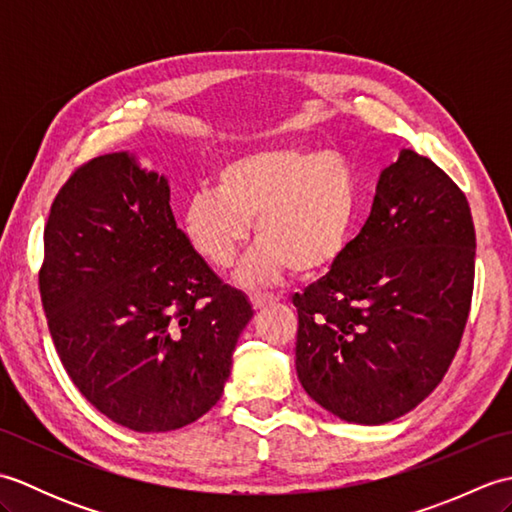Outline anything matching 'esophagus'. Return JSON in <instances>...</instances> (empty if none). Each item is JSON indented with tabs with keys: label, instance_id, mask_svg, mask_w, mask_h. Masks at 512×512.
I'll use <instances>...</instances> for the list:
<instances>
[{
	"label": "esophagus",
	"instance_id": "34e87169",
	"mask_svg": "<svg viewBox=\"0 0 512 512\" xmlns=\"http://www.w3.org/2000/svg\"><path fill=\"white\" fill-rule=\"evenodd\" d=\"M275 299L273 297H266V295H250V303H253L255 310H262L266 306H270Z\"/></svg>",
	"mask_w": 512,
	"mask_h": 512
}]
</instances>
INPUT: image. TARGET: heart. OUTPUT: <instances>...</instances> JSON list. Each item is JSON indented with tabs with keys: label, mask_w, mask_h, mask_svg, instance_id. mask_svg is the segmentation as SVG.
I'll use <instances>...</instances> for the list:
<instances>
[{
	"label": "heart",
	"mask_w": 512,
	"mask_h": 512,
	"mask_svg": "<svg viewBox=\"0 0 512 512\" xmlns=\"http://www.w3.org/2000/svg\"><path fill=\"white\" fill-rule=\"evenodd\" d=\"M358 184L350 162L334 151L275 147L250 151L184 202L182 231L213 268H228L255 222L257 246L237 270L244 286H273L290 270L314 277L339 259L352 239Z\"/></svg>",
	"instance_id": "heart-1"
}]
</instances>
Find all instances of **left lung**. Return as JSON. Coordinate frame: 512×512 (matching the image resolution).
Segmentation results:
<instances>
[{"label": "left lung", "instance_id": "8db88e82", "mask_svg": "<svg viewBox=\"0 0 512 512\" xmlns=\"http://www.w3.org/2000/svg\"><path fill=\"white\" fill-rule=\"evenodd\" d=\"M475 279L466 195L436 162L402 149L365 226L330 273L292 297L303 389L347 422L418 407L458 352Z\"/></svg>", "mask_w": 512, "mask_h": 512}]
</instances>
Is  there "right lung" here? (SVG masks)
Instances as JSON below:
<instances>
[{
  "instance_id": "obj_1",
  "label": "right lung",
  "mask_w": 512,
  "mask_h": 512,
  "mask_svg": "<svg viewBox=\"0 0 512 512\" xmlns=\"http://www.w3.org/2000/svg\"><path fill=\"white\" fill-rule=\"evenodd\" d=\"M165 176L127 151L85 162L52 202L41 303L65 372L140 433L202 418L231 376L253 308L195 253Z\"/></svg>"
}]
</instances>
